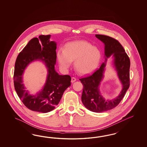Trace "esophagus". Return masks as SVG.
<instances>
[{"instance_id": "esophagus-1", "label": "esophagus", "mask_w": 147, "mask_h": 147, "mask_svg": "<svg viewBox=\"0 0 147 147\" xmlns=\"http://www.w3.org/2000/svg\"><path fill=\"white\" fill-rule=\"evenodd\" d=\"M76 78H75L74 77H72L71 79V83H73V82H74L75 81H76Z\"/></svg>"}]
</instances>
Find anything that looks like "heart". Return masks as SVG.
<instances>
[{"mask_svg":"<svg viewBox=\"0 0 147 147\" xmlns=\"http://www.w3.org/2000/svg\"><path fill=\"white\" fill-rule=\"evenodd\" d=\"M58 61L63 69H67L75 61L74 67L80 74L87 75L98 67L101 57L100 50L85 40H76L68 43L65 49L57 53Z\"/></svg>","mask_w":147,"mask_h":147,"instance_id":"obj_1","label":"heart"}]
</instances>
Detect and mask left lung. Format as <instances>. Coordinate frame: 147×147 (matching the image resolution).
Returning a JSON list of instances; mask_svg holds the SVG:
<instances>
[{
	"label": "left lung",
	"mask_w": 147,
	"mask_h": 147,
	"mask_svg": "<svg viewBox=\"0 0 147 147\" xmlns=\"http://www.w3.org/2000/svg\"><path fill=\"white\" fill-rule=\"evenodd\" d=\"M95 36L104 44L105 61L92 75L80 79L84 86L81 100L84 106L90 111L101 113L115 108L124 97L130 85V62L123 47L117 40L104 35L96 34ZM110 57L111 64L121 81L122 89L115 98L105 99L102 95L99 87L104 77L107 59Z\"/></svg>",
	"instance_id": "1"
}]
</instances>
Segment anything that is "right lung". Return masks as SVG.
<instances>
[{"mask_svg": "<svg viewBox=\"0 0 147 147\" xmlns=\"http://www.w3.org/2000/svg\"><path fill=\"white\" fill-rule=\"evenodd\" d=\"M50 38L51 35H40L32 39L19 54L14 71V88L20 99L30 110L44 113L53 110L65 90L71 85L70 76L59 75L55 69L57 42L51 41ZM37 61L45 64L48 74L43 88L35 94H31L23 84V75L27 66Z\"/></svg>", "mask_w": 147, "mask_h": 147, "instance_id": "obj_1", "label": "right lung"}]
</instances>
